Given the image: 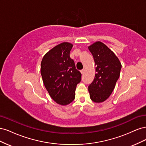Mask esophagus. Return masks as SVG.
Here are the masks:
<instances>
[{
	"instance_id": "34e87169",
	"label": "esophagus",
	"mask_w": 146,
	"mask_h": 146,
	"mask_svg": "<svg viewBox=\"0 0 146 146\" xmlns=\"http://www.w3.org/2000/svg\"><path fill=\"white\" fill-rule=\"evenodd\" d=\"M84 71H85V70H84V69H82V70H81V73H82V74H84Z\"/></svg>"
}]
</instances>
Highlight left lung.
Masks as SVG:
<instances>
[{"mask_svg":"<svg viewBox=\"0 0 146 146\" xmlns=\"http://www.w3.org/2000/svg\"><path fill=\"white\" fill-rule=\"evenodd\" d=\"M88 48L96 66L94 79L88 86L90 96L94 102H103L114 90L122 65L113 52L102 42H96Z\"/></svg>","mask_w":146,"mask_h":146,"instance_id":"left-lung-1","label":"left lung"}]
</instances>
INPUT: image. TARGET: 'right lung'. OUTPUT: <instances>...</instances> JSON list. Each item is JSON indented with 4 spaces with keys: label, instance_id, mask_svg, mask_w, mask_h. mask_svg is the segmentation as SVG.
Segmentation results:
<instances>
[{
    "label": "right lung",
    "instance_id": "1",
    "mask_svg": "<svg viewBox=\"0 0 146 146\" xmlns=\"http://www.w3.org/2000/svg\"><path fill=\"white\" fill-rule=\"evenodd\" d=\"M73 45L62 42L45 54L41 63V74L47 91L57 104L66 105L75 99L77 85L82 74L70 57Z\"/></svg>",
    "mask_w": 146,
    "mask_h": 146
}]
</instances>
